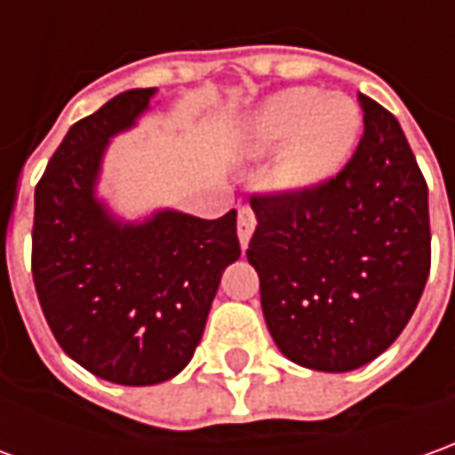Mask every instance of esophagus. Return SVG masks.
<instances>
[{
  "instance_id": "34e87169",
  "label": "esophagus",
  "mask_w": 455,
  "mask_h": 455,
  "mask_svg": "<svg viewBox=\"0 0 455 455\" xmlns=\"http://www.w3.org/2000/svg\"><path fill=\"white\" fill-rule=\"evenodd\" d=\"M253 227H256V216H253V209L251 206H241L239 224H236V228H239V241L243 249L249 246V239H251Z\"/></svg>"
}]
</instances>
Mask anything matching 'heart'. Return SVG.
I'll use <instances>...</instances> for the list:
<instances>
[{"label": "heart", "mask_w": 455, "mask_h": 455, "mask_svg": "<svg viewBox=\"0 0 455 455\" xmlns=\"http://www.w3.org/2000/svg\"><path fill=\"white\" fill-rule=\"evenodd\" d=\"M361 109L344 94L293 86L267 99L246 126V149L264 156L283 147L274 179L281 188L304 191L323 184L354 154Z\"/></svg>", "instance_id": "heart-1"}]
</instances>
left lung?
Masks as SVG:
<instances>
[{"mask_svg":"<svg viewBox=\"0 0 455 455\" xmlns=\"http://www.w3.org/2000/svg\"><path fill=\"white\" fill-rule=\"evenodd\" d=\"M363 137L339 174L253 194L246 259L281 354L354 371L406 329L431 271L428 187L396 116L358 94Z\"/></svg>","mask_w":455,"mask_h":455,"instance_id":"1","label":"left lung"}]
</instances>
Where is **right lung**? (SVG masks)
I'll list each match as a JSON object with an SVG mask.
<instances>
[{
	"label": "right lung",
	"instance_id": "add662e5",
	"mask_svg": "<svg viewBox=\"0 0 455 455\" xmlns=\"http://www.w3.org/2000/svg\"><path fill=\"white\" fill-rule=\"evenodd\" d=\"M156 89H132L67 132L34 191L32 276L57 344L122 386L174 379L202 341L221 274L239 259L236 212H159L119 224L94 196L109 137Z\"/></svg>",
	"mask_w": 455,
	"mask_h": 455
}]
</instances>
